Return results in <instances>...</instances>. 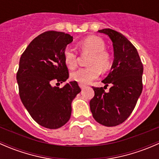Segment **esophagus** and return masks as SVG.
I'll use <instances>...</instances> for the list:
<instances>
[{
  "label": "esophagus",
  "mask_w": 159,
  "mask_h": 159,
  "mask_svg": "<svg viewBox=\"0 0 159 159\" xmlns=\"http://www.w3.org/2000/svg\"><path fill=\"white\" fill-rule=\"evenodd\" d=\"M79 86H80V88H81V89H84V88L86 87V86L84 85V84H79Z\"/></svg>",
  "instance_id": "34e87169"
}]
</instances>
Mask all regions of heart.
<instances>
[{
    "label": "heart",
    "instance_id": "b5f03b06",
    "mask_svg": "<svg viewBox=\"0 0 159 159\" xmlns=\"http://www.w3.org/2000/svg\"><path fill=\"white\" fill-rule=\"evenodd\" d=\"M79 48L83 53L90 54L88 61L89 67L79 68L70 74V78L79 84H89L98 77L101 70H106L109 68V54L105 51V44L102 38L96 36H89L79 43ZM64 60L69 69H74L77 66L76 53L71 48H67L64 51Z\"/></svg>",
    "mask_w": 159,
    "mask_h": 159
}]
</instances>
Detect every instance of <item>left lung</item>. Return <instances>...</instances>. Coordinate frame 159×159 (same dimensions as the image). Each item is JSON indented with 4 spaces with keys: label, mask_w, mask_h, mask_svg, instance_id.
Masks as SVG:
<instances>
[{
    "label": "left lung",
    "mask_w": 159,
    "mask_h": 159,
    "mask_svg": "<svg viewBox=\"0 0 159 159\" xmlns=\"http://www.w3.org/2000/svg\"><path fill=\"white\" fill-rule=\"evenodd\" d=\"M98 32L108 35L113 44V63L102 81L111 87L108 92L93 87L94 96L90 101V109L97 122L113 127L124 122L135 107L142 91L143 65L137 49L124 35L109 28Z\"/></svg>",
    "instance_id": "obj_1"
}]
</instances>
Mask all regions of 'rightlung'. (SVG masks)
I'll list each match as a JSON object with an SVG mask.
<instances>
[{"label":"right lung","instance_id":"add662e5","mask_svg":"<svg viewBox=\"0 0 159 159\" xmlns=\"http://www.w3.org/2000/svg\"><path fill=\"white\" fill-rule=\"evenodd\" d=\"M72 41L68 34L46 31L28 44L20 58L17 81L20 100L32 118L47 129L68 122L72 101L81 91L76 81L61 89L51 85L53 81L65 82L69 77L64 51Z\"/></svg>","mask_w":159,"mask_h":159}]
</instances>
